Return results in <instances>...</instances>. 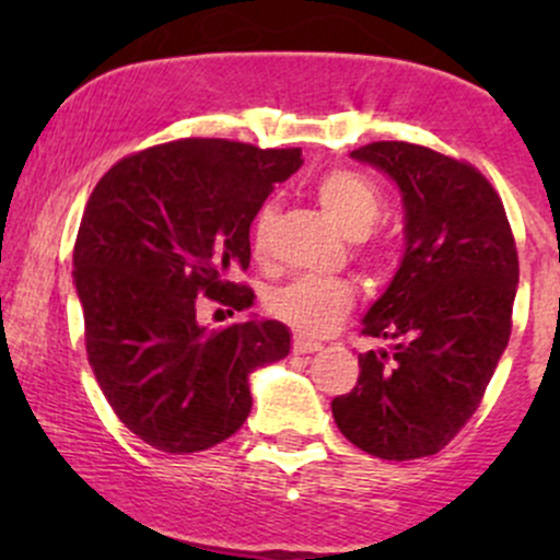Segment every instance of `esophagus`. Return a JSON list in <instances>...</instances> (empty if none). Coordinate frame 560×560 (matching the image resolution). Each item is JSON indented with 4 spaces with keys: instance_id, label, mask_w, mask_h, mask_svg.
Instances as JSON below:
<instances>
[{
    "instance_id": "esophagus-1",
    "label": "esophagus",
    "mask_w": 560,
    "mask_h": 560,
    "mask_svg": "<svg viewBox=\"0 0 560 560\" xmlns=\"http://www.w3.org/2000/svg\"><path fill=\"white\" fill-rule=\"evenodd\" d=\"M320 350L318 342H311V339H302V337H294L292 339V352L294 355H307V352H316Z\"/></svg>"
}]
</instances>
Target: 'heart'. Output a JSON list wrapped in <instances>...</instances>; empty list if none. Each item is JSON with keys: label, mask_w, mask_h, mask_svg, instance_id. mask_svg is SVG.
<instances>
[{"label": "heart", "mask_w": 560, "mask_h": 560, "mask_svg": "<svg viewBox=\"0 0 560 560\" xmlns=\"http://www.w3.org/2000/svg\"><path fill=\"white\" fill-rule=\"evenodd\" d=\"M318 202L329 213L337 226L347 236L358 240V253L363 260H378L376 247L361 236L374 229L384 210V191L369 173L358 168H331L316 182ZM279 205L273 199L262 202L249 226V242L253 253L262 258L268 253ZM355 305V287L347 279H320V276H305L292 284L276 289L268 298V311L273 318L284 320L302 337H324L342 324L347 313Z\"/></svg>", "instance_id": "obj_1"}]
</instances>
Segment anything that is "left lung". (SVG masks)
<instances>
[{
	"label": "left lung",
	"mask_w": 560,
	"mask_h": 560,
	"mask_svg": "<svg viewBox=\"0 0 560 560\" xmlns=\"http://www.w3.org/2000/svg\"><path fill=\"white\" fill-rule=\"evenodd\" d=\"M352 158L400 186L405 258L361 329L392 350L358 355V384L331 413L363 453L427 458L477 413L511 337L516 240L503 199L466 160L410 141H371Z\"/></svg>",
	"instance_id": "left-lung-1"
}]
</instances>
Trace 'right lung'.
<instances>
[{
    "label": "right lung",
    "mask_w": 560,
    "mask_h": 560,
    "mask_svg": "<svg viewBox=\"0 0 560 560\" xmlns=\"http://www.w3.org/2000/svg\"><path fill=\"white\" fill-rule=\"evenodd\" d=\"M300 165V147L195 137L126 155L94 186L73 247L83 342L115 416L147 445L184 455L229 440L253 408L249 371L289 352L279 320L210 331L197 307L253 305L234 281L249 223Z\"/></svg>",
    "instance_id": "obj_1"
}]
</instances>
